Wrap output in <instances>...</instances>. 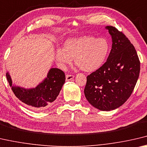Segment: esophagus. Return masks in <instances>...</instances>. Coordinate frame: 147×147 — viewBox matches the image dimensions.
<instances>
[{
  "label": "esophagus",
  "instance_id": "esophagus-1",
  "mask_svg": "<svg viewBox=\"0 0 147 147\" xmlns=\"http://www.w3.org/2000/svg\"><path fill=\"white\" fill-rule=\"evenodd\" d=\"M74 78V76L72 75H66V81H70L71 79Z\"/></svg>",
  "mask_w": 147,
  "mask_h": 147
}]
</instances>
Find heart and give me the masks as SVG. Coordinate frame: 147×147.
<instances>
[{"label":"heart","instance_id":"heart-1","mask_svg":"<svg viewBox=\"0 0 147 147\" xmlns=\"http://www.w3.org/2000/svg\"><path fill=\"white\" fill-rule=\"evenodd\" d=\"M109 51L110 44L106 38L84 36L66 40L62 49L57 50L55 58L62 65L70 64L74 59L81 70L92 72L104 64Z\"/></svg>","mask_w":147,"mask_h":147}]
</instances>
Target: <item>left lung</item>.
<instances>
[{
	"label": "left lung",
	"instance_id": "obj_1",
	"mask_svg": "<svg viewBox=\"0 0 147 147\" xmlns=\"http://www.w3.org/2000/svg\"><path fill=\"white\" fill-rule=\"evenodd\" d=\"M112 48L105 63L86 78L85 96L93 107L111 111L121 106L131 96L140 72L136 50L123 33L107 26Z\"/></svg>",
	"mask_w": 147,
	"mask_h": 147
}]
</instances>
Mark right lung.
<instances>
[{"mask_svg":"<svg viewBox=\"0 0 147 147\" xmlns=\"http://www.w3.org/2000/svg\"><path fill=\"white\" fill-rule=\"evenodd\" d=\"M6 76L16 97L34 111L43 110L49 107L56 100L66 80L64 71L56 68L50 69L46 78L35 88H25L13 85L8 71Z\"/></svg>","mask_w":147,"mask_h":147,"instance_id":"add662e5","label":"right lung"}]
</instances>
